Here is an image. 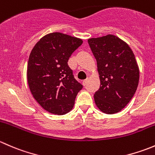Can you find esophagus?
I'll return each mask as SVG.
<instances>
[{
  "label": "esophagus",
  "mask_w": 155,
  "mask_h": 155,
  "mask_svg": "<svg viewBox=\"0 0 155 155\" xmlns=\"http://www.w3.org/2000/svg\"><path fill=\"white\" fill-rule=\"evenodd\" d=\"M87 79H85V80H84L83 82H82V85H84V86H85V85H87Z\"/></svg>",
  "instance_id": "34e87169"
}]
</instances>
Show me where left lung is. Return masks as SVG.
Returning <instances> with one entry per match:
<instances>
[{
  "label": "left lung",
  "instance_id": "8db88e82",
  "mask_svg": "<svg viewBox=\"0 0 155 155\" xmlns=\"http://www.w3.org/2000/svg\"><path fill=\"white\" fill-rule=\"evenodd\" d=\"M87 42L101 80L94 96L95 104L104 113H117L127 105L138 86L140 70L135 56L125 42L112 34Z\"/></svg>",
  "mask_w": 155,
  "mask_h": 155
}]
</instances>
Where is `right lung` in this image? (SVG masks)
<instances>
[{"instance_id": "right-lung-1", "label": "right lung", "mask_w": 155, "mask_h": 155, "mask_svg": "<svg viewBox=\"0 0 155 155\" xmlns=\"http://www.w3.org/2000/svg\"><path fill=\"white\" fill-rule=\"evenodd\" d=\"M82 43L68 34L51 33L42 37L30 54L27 70L30 91L50 113L62 115L72 110L82 88L68 64L72 53Z\"/></svg>"}]
</instances>
